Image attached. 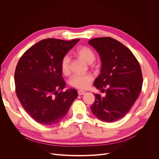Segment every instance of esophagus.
Listing matches in <instances>:
<instances>
[{"instance_id": "obj_1", "label": "esophagus", "mask_w": 159, "mask_h": 159, "mask_svg": "<svg viewBox=\"0 0 159 159\" xmlns=\"http://www.w3.org/2000/svg\"><path fill=\"white\" fill-rule=\"evenodd\" d=\"M78 92V95H82L85 94V91L83 90H79Z\"/></svg>"}]
</instances>
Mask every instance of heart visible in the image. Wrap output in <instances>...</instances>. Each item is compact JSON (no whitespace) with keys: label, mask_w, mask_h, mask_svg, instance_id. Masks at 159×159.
I'll return each instance as SVG.
<instances>
[{"label":"heart","mask_w":159,"mask_h":159,"mask_svg":"<svg viewBox=\"0 0 159 159\" xmlns=\"http://www.w3.org/2000/svg\"><path fill=\"white\" fill-rule=\"evenodd\" d=\"M76 54L81 59L88 64H91L95 60V54L94 52L87 46H81L76 50ZM70 57L65 56L61 60L60 68L62 74L67 75L70 72ZM93 80V76L90 74H75L70 80V84L72 87L79 89H85Z\"/></svg>","instance_id":"b5f03b06"}]
</instances>
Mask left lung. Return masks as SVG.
Returning <instances> with one entry per match:
<instances>
[{"mask_svg":"<svg viewBox=\"0 0 159 159\" xmlns=\"http://www.w3.org/2000/svg\"><path fill=\"white\" fill-rule=\"evenodd\" d=\"M88 44L98 52L102 61L93 85L106 94L94 95L91 110L101 121L114 122L123 117L139 98L143 85L141 66L131 51L112 38H93Z\"/></svg>","mask_w":159,"mask_h":159,"instance_id":"1","label":"left lung"}]
</instances>
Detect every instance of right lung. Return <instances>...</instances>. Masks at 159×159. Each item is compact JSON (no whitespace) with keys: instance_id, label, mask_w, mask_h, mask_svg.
Wrapping results in <instances>:
<instances>
[{"instance_id":"add662e5","label":"right lung","mask_w":159,"mask_h":159,"mask_svg":"<svg viewBox=\"0 0 159 159\" xmlns=\"http://www.w3.org/2000/svg\"><path fill=\"white\" fill-rule=\"evenodd\" d=\"M80 41L47 38L28 49L14 73L16 93L27 113L38 123L52 125L60 122L78 97L75 89L66 87L60 62Z\"/></svg>"}]
</instances>
